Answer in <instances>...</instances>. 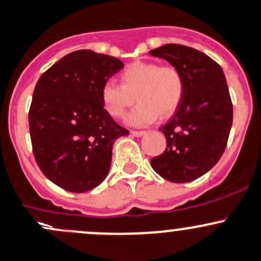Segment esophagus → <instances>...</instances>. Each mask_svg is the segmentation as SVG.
<instances>
[{
    "label": "esophagus",
    "instance_id": "esophagus-1",
    "mask_svg": "<svg viewBox=\"0 0 261 261\" xmlns=\"http://www.w3.org/2000/svg\"><path fill=\"white\" fill-rule=\"evenodd\" d=\"M130 133H132V136H134V137H141V136H143L146 132L144 130H130Z\"/></svg>",
    "mask_w": 261,
    "mask_h": 261
}]
</instances>
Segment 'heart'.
I'll use <instances>...</instances> for the list:
<instances>
[{"instance_id": "1", "label": "heart", "mask_w": 261, "mask_h": 261, "mask_svg": "<svg viewBox=\"0 0 261 261\" xmlns=\"http://www.w3.org/2000/svg\"><path fill=\"white\" fill-rule=\"evenodd\" d=\"M120 84L108 81L101 87V101L108 114L122 119L134 104L136 109L127 122L134 127L151 124L159 118H167L179 108L184 96L182 73L174 66L157 62H136L120 73Z\"/></svg>"}]
</instances>
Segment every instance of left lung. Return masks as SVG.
<instances>
[{
	"label": "left lung",
	"mask_w": 261,
	"mask_h": 261,
	"mask_svg": "<svg viewBox=\"0 0 261 261\" xmlns=\"http://www.w3.org/2000/svg\"><path fill=\"white\" fill-rule=\"evenodd\" d=\"M149 54L176 67L185 82L179 108L160 128L166 149L151 166L169 181H193L217 164L227 146L233 109L226 77L217 62L190 46L166 44Z\"/></svg>",
	"instance_id": "left-lung-1"
}]
</instances>
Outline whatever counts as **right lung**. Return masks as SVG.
I'll use <instances>...</instances> for the list:
<instances>
[{
  "mask_svg": "<svg viewBox=\"0 0 261 261\" xmlns=\"http://www.w3.org/2000/svg\"><path fill=\"white\" fill-rule=\"evenodd\" d=\"M123 68L115 57L72 51L40 76L29 110L33 153L62 189L85 193L102 182L115 139L129 134L104 109L101 87Z\"/></svg>",
  "mask_w": 261,
  "mask_h": 261,
  "instance_id": "add662e5",
  "label": "right lung"
}]
</instances>
